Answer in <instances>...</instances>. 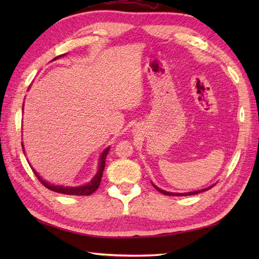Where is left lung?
<instances>
[{
  "label": "left lung",
  "instance_id": "8db88e82",
  "mask_svg": "<svg viewBox=\"0 0 259 259\" xmlns=\"http://www.w3.org/2000/svg\"><path fill=\"white\" fill-rule=\"evenodd\" d=\"M152 185H153V184H152ZM213 186H214V185H212V186H210V187H208V188L201 189V190H196V191H190V192H184V194H181V192H169V191H166V190H162V189H160V188H158V187H157L156 185H153V187H155V188H156L159 192H161V194L166 195V196H189V195H196V194H199V192H203V191H206V190H208V189L212 188Z\"/></svg>",
  "mask_w": 259,
  "mask_h": 259
}]
</instances>
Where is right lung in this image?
Instances as JSON below:
<instances>
[{"instance_id":"obj_1","label":"right lung","mask_w":259,"mask_h":259,"mask_svg":"<svg viewBox=\"0 0 259 259\" xmlns=\"http://www.w3.org/2000/svg\"><path fill=\"white\" fill-rule=\"evenodd\" d=\"M63 56H64V54H62V56H59L57 58H54L53 60H57L58 58L63 57ZM22 148H23V145H22ZM109 150H110L109 147L106 148V149L103 150V152L101 153V156H100V159H99V169H98L96 176L92 178V180L90 181V183H88L87 185H83V186H79V187H63V186L51 185V184H49L48 181L43 180L40 177V176H38V174L35 171V170L33 169L32 167L31 168L33 170V172H34V175L37 177V179L41 181V184L45 186V187H47L48 189H50L52 191H56V192H59V194H64V195L89 196V195L93 194V192H95L99 188V186H100L102 174H103V170H104V166H106V158H107V155H108ZM23 151H24V149H23Z\"/></svg>"}]
</instances>
